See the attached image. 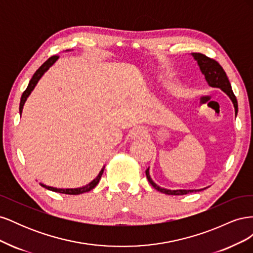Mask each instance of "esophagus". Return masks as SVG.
<instances>
[{"instance_id": "1", "label": "esophagus", "mask_w": 253, "mask_h": 253, "mask_svg": "<svg viewBox=\"0 0 253 253\" xmlns=\"http://www.w3.org/2000/svg\"><path fill=\"white\" fill-rule=\"evenodd\" d=\"M131 136L132 139H142L147 136V131L143 127H136L132 131Z\"/></svg>"}]
</instances>
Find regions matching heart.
<instances>
[{
	"label": "heart",
	"mask_w": 253,
	"mask_h": 253,
	"mask_svg": "<svg viewBox=\"0 0 253 253\" xmlns=\"http://www.w3.org/2000/svg\"><path fill=\"white\" fill-rule=\"evenodd\" d=\"M163 83H164V85L168 86V85H170V84L172 83V81H171L170 79H165V80L163 81Z\"/></svg>",
	"instance_id": "obj_1"
}]
</instances>
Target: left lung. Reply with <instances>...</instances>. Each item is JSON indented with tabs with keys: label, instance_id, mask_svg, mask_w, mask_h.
Returning a JSON list of instances; mask_svg holds the SVG:
<instances>
[{
	"label": "left lung",
	"instance_id": "1",
	"mask_svg": "<svg viewBox=\"0 0 253 253\" xmlns=\"http://www.w3.org/2000/svg\"><path fill=\"white\" fill-rule=\"evenodd\" d=\"M192 57L194 58V60L197 62V65L200 66V70L202 72V74L205 76V79L207 81V83L209 84V86L211 87H217L220 88L224 93L230 98V100L233 103L234 106V112H235V116L237 114V100L233 94L232 88H231V84L229 82V79L227 77V75L224 71V68L219 65V63H217L215 60L210 59L207 56L203 55V53L200 52H192L191 53ZM150 168L145 171V175H147V178L149 180V182L151 185L154 187L157 191L168 195H183V194H188L191 192H196V191H202L204 189H192V190H185V189H179V190H170V189H165L159 187L158 185L153 181V179L151 178L150 175Z\"/></svg>",
	"mask_w": 253,
	"mask_h": 253
}]
</instances>
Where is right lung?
<instances>
[{
	"label": "right lung",
	"instance_id": "obj_1",
	"mask_svg": "<svg viewBox=\"0 0 253 253\" xmlns=\"http://www.w3.org/2000/svg\"><path fill=\"white\" fill-rule=\"evenodd\" d=\"M66 51H71L70 49H67ZM59 59V56H52L50 57L47 61H45V62L38 68V70L36 71V73L34 74L33 78L30 79L29 83H28V86L27 88L24 90V93L22 94V97H21V101H20V115H22V111H23V106H24L27 98L29 97V95L32 94V91L34 90V88L36 87L37 83L39 82V80L42 78V76L46 73L49 68L56 63V61ZM104 167L101 169V171L99 172V174L96 176V178L94 180H91L89 183H87V185L83 186V187H80V188H74V189H60V188H53V187H50V186H46L44 185V183H40V185L42 187H44L45 189L47 190H50V191H53V192H58V193H63V194H70V195H78V194H82V193H85V192H88V191L93 190L97 185L99 180H100L101 176L103 174V171H104Z\"/></svg>",
	"mask_w": 253,
	"mask_h": 253
}]
</instances>
